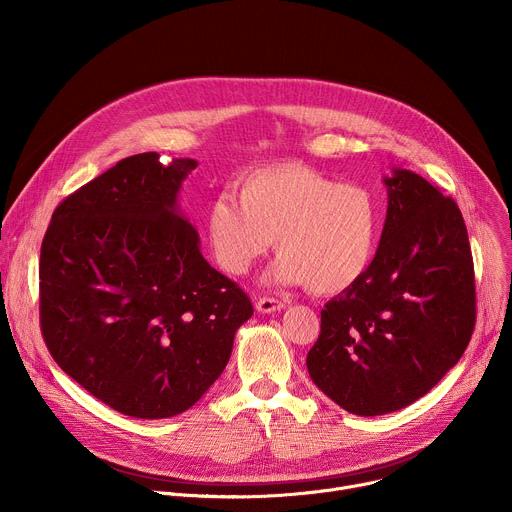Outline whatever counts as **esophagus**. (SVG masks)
<instances>
[{
  "instance_id": "34e87169",
  "label": "esophagus",
  "mask_w": 512,
  "mask_h": 512,
  "mask_svg": "<svg viewBox=\"0 0 512 512\" xmlns=\"http://www.w3.org/2000/svg\"><path fill=\"white\" fill-rule=\"evenodd\" d=\"M255 308H257L259 314H273V312L283 310V304L279 300H273V298H259Z\"/></svg>"
}]
</instances>
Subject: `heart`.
<instances>
[{
    "label": "heart",
    "instance_id": "b5f03b06",
    "mask_svg": "<svg viewBox=\"0 0 512 512\" xmlns=\"http://www.w3.org/2000/svg\"><path fill=\"white\" fill-rule=\"evenodd\" d=\"M235 194L214 196L202 218L216 263L245 275L273 245L281 255L271 281L308 285L334 296L369 271L379 237L381 208L371 190L338 184L304 164L253 170L235 182Z\"/></svg>",
    "mask_w": 512,
    "mask_h": 512
}]
</instances>
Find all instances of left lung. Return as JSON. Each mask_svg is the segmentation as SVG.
Returning a JSON list of instances; mask_svg holds the SVG:
<instances>
[{
	"mask_svg": "<svg viewBox=\"0 0 512 512\" xmlns=\"http://www.w3.org/2000/svg\"><path fill=\"white\" fill-rule=\"evenodd\" d=\"M387 218L364 277L322 310L306 364L314 385L360 417L429 393L464 354L476 322L462 212L425 178L393 168Z\"/></svg>",
	"mask_w": 512,
	"mask_h": 512,
	"instance_id": "obj_1",
	"label": "left lung"
}]
</instances>
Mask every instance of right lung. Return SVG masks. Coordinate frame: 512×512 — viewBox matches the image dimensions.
<instances>
[{"label":"right lung","instance_id":"add662e5","mask_svg":"<svg viewBox=\"0 0 512 512\" xmlns=\"http://www.w3.org/2000/svg\"><path fill=\"white\" fill-rule=\"evenodd\" d=\"M198 166L121 160L52 214L40 251V326L58 367L137 419L190 409L221 377L253 306L200 253L178 204Z\"/></svg>","mask_w":512,"mask_h":512}]
</instances>
